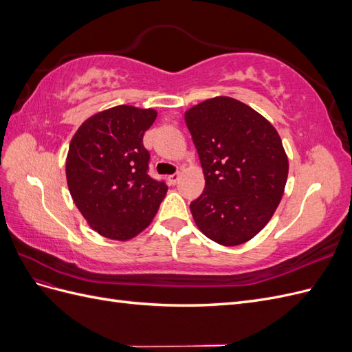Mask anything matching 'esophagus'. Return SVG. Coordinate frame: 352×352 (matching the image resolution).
I'll return each mask as SVG.
<instances>
[{
	"label": "esophagus",
	"mask_w": 352,
	"mask_h": 352,
	"mask_svg": "<svg viewBox=\"0 0 352 352\" xmlns=\"http://www.w3.org/2000/svg\"><path fill=\"white\" fill-rule=\"evenodd\" d=\"M179 179H180V173H173V175H170L168 177H167V180L172 185H176L177 182H179Z\"/></svg>",
	"instance_id": "34e87169"
}]
</instances>
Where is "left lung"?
I'll use <instances>...</instances> for the list:
<instances>
[{"label":"left lung","mask_w":352,"mask_h":352,"mask_svg":"<svg viewBox=\"0 0 352 352\" xmlns=\"http://www.w3.org/2000/svg\"><path fill=\"white\" fill-rule=\"evenodd\" d=\"M206 188L190 202L198 229L225 247L252 239L282 199L289 163L282 140L264 117L230 97L185 111Z\"/></svg>","instance_id":"obj_1"}]
</instances>
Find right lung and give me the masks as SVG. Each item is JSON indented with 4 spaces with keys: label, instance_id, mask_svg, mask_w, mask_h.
<instances>
[{
    "label": "right lung",
    "instance_id": "obj_1",
    "mask_svg": "<svg viewBox=\"0 0 352 352\" xmlns=\"http://www.w3.org/2000/svg\"><path fill=\"white\" fill-rule=\"evenodd\" d=\"M155 119L154 109L117 105L91 116L72 138L66 160L70 195L104 238L140 235L166 197V184L146 173L150 153L142 144Z\"/></svg>",
    "mask_w": 352,
    "mask_h": 352
}]
</instances>
